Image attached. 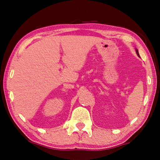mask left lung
<instances>
[{"label":"left lung","instance_id":"8db88e82","mask_svg":"<svg viewBox=\"0 0 160 160\" xmlns=\"http://www.w3.org/2000/svg\"><path fill=\"white\" fill-rule=\"evenodd\" d=\"M135 51H136V53H137V54H138V56H140V55H139V53H138V51L137 49H136V50H135Z\"/></svg>","mask_w":160,"mask_h":160}]
</instances>
